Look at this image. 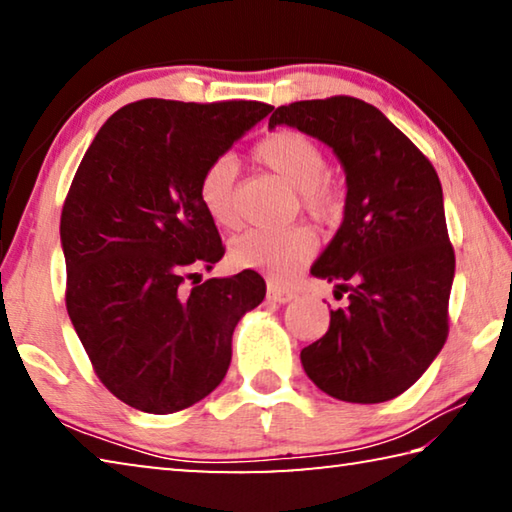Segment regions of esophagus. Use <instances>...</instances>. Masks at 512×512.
Returning <instances> with one entry per match:
<instances>
[{"instance_id":"34e87169","label":"esophagus","mask_w":512,"mask_h":512,"mask_svg":"<svg viewBox=\"0 0 512 512\" xmlns=\"http://www.w3.org/2000/svg\"><path fill=\"white\" fill-rule=\"evenodd\" d=\"M266 291H268V298L275 300V302H289V300L296 298V293H293V289L282 287V284H277V282H268Z\"/></svg>"}]
</instances>
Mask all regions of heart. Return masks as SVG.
<instances>
[{"label": "heart", "mask_w": 512, "mask_h": 512, "mask_svg": "<svg viewBox=\"0 0 512 512\" xmlns=\"http://www.w3.org/2000/svg\"><path fill=\"white\" fill-rule=\"evenodd\" d=\"M253 158L296 187L300 207L316 223H334L343 214V185L325 171V149L311 135L298 128H277L253 146ZM198 201L219 228H235L239 223L235 160L223 155L207 164L198 180ZM314 253V232L302 225L282 232L246 230L230 244V259L237 266L266 268L275 277L298 271Z\"/></svg>", "instance_id": "b5f03b06"}]
</instances>
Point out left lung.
Returning <instances> with one entry per match:
<instances>
[{"label":"left lung","mask_w":512,"mask_h":512,"mask_svg":"<svg viewBox=\"0 0 512 512\" xmlns=\"http://www.w3.org/2000/svg\"><path fill=\"white\" fill-rule=\"evenodd\" d=\"M277 124L332 146L348 173L343 223L311 266L348 305L300 352L302 368L336 400H393L449 334L456 257L438 173L375 106L345 94L275 108L268 126Z\"/></svg>","instance_id":"8db88e82"}]
</instances>
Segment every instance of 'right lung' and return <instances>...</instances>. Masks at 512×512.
<instances>
[{"label": "right lung", "mask_w": 512, "mask_h": 512, "mask_svg": "<svg viewBox=\"0 0 512 512\" xmlns=\"http://www.w3.org/2000/svg\"><path fill=\"white\" fill-rule=\"evenodd\" d=\"M273 106L142 99L85 151L60 214L65 305L101 384L144 413H176L221 384L232 332L266 296L241 271L201 282L225 253L198 180ZM196 276L192 288L184 282Z\"/></svg>", "instance_id": "1"}]
</instances>
